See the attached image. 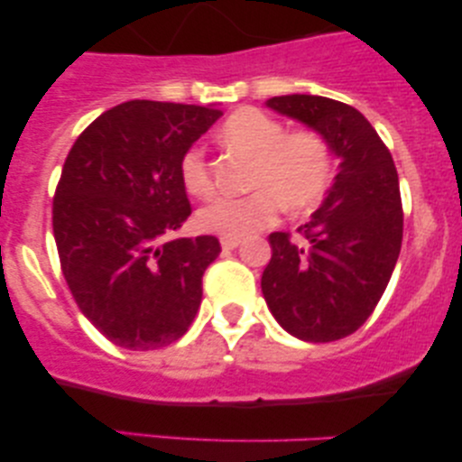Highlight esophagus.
Returning <instances> with one entry per match:
<instances>
[{"label":"esophagus","mask_w":462,"mask_h":462,"mask_svg":"<svg viewBox=\"0 0 462 462\" xmlns=\"http://www.w3.org/2000/svg\"><path fill=\"white\" fill-rule=\"evenodd\" d=\"M238 245H241V238L221 236V247H224V249H236Z\"/></svg>","instance_id":"34e87169"}]
</instances>
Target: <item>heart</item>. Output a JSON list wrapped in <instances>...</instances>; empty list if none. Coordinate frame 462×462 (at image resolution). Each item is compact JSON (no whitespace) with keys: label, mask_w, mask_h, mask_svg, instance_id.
<instances>
[{"label":"heart","mask_w":462,"mask_h":462,"mask_svg":"<svg viewBox=\"0 0 462 462\" xmlns=\"http://www.w3.org/2000/svg\"><path fill=\"white\" fill-rule=\"evenodd\" d=\"M221 136L227 145L258 161L249 195H215L198 210V226L219 236L241 238L272 226L282 204L291 210L315 206L330 187L332 156L328 143L315 132L286 134L272 115L256 108L238 110L226 121ZM180 176L193 195L213 187L204 147L190 145L180 161Z\"/></svg>","instance_id":"1"}]
</instances>
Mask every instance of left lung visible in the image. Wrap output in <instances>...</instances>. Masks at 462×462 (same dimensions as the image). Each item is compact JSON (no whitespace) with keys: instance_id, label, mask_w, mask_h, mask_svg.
Returning <instances> with one entry per match:
<instances>
[{"instance_id":"left-lung-1","label":"left lung","mask_w":462,"mask_h":462,"mask_svg":"<svg viewBox=\"0 0 462 462\" xmlns=\"http://www.w3.org/2000/svg\"><path fill=\"white\" fill-rule=\"evenodd\" d=\"M264 106L317 132L338 161L326 199L300 227L304 241L269 235L264 301L295 338L338 341L369 319L400 256L404 217L393 158L363 113L337 99L295 93Z\"/></svg>"}]
</instances>
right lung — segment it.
Masks as SVG:
<instances>
[{
	"label": "right lung",
	"mask_w": 462,
	"mask_h": 462,
	"mask_svg": "<svg viewBox=\"0 0 462 462\" xmlns=\"http://www.w3.org/2000/svg\"><path fill=\"white\" fill-rule=\"evenodd\" d=\"M221 115L134 99L99 115L69 152L54 198L58 256L82 315L115 346H169L198 315L221 245L171 236L190 215L180 161Z\"/></svg>",
	"instance_id": "1"
}]
</instances>
